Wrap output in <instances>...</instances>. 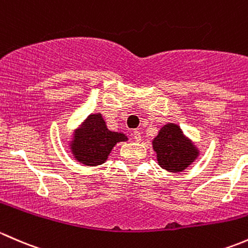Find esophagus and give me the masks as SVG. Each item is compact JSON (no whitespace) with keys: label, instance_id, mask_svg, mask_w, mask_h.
<instances>
[{"label":"esophagus","instance_id":"esophagus-1","mask_svg":"<svg viewBox=\"0 0 248 248\" xmlns=\"http://www.w3.org/2000/svg\"><path fill=\"white\" fill-rule=\"evenodd\" d=\"M132 137H134L135 141L140 142L141 141V132H140L139 130H135V131L132 132Z\"/></svg>","mask_w":248,"mask_h":248}]
</instances>
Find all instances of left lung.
I'll use <instances>...</instances> for the list:
<instances>
[{
    "label": "left lung",
    "instance_id": "1",
    "mask_svg": "<svg viewBox=\"0 0 248 248\" xmlns=\"http://www.w3.org/2000/svg\"><path fill=\"white\" fill-rule=\"evenodd\" d=\"M153 148L156 153L157 162L170 172L186 170L198 156V150L177 124H166L159 135L153 140Z\"/></svg>",
    "mask_w": 248,
    "mask_h": 248
}]
</instances>
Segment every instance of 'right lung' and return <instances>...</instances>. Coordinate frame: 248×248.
I'll use <instances>...</instances> for the list:
<instances>
[{
	"mask_svg": "<svg viewBox=\"0 0 248 248\" xmlns=\"http://www.w3.org/2000/svg\"><path fill=\"white\" fill-rule=\"evenodd\" d=\"M127 141L122 132L109 131L100 113L87 117L82 125L75 131L70 149L74 157L86 166L104 163L118 142Z\"/></svg>",
	"mask_w": 248,
	"mask_h": 248,
	"instance_id": "add662e5",
	"label": "right lung"
}]
</instances>
